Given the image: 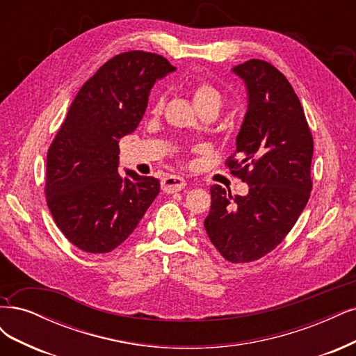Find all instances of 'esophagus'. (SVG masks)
<instances>
[{
	"mask_svg": "<svg viewBox=\"0 0 356 356\" xmlns=\"http://www.w3.org/2000/svg\"><path fill=\"white\" fill-rule=\"evenodd\" d=\"M186 186H187L186 179L177 175H169L162 181V190L165 193H177V191H181L182 188H186Z\"/></svg>",
	"mask_w": 356,
	"mask_h": 356,
	"instance_id": "obj_1",
	"label": "esophagus"
}]
</instances>
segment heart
I'll return each instance as SVG.
<instances>
[{
  "instance_id": "b5f03b06",
  "label": "heart",
  "mask_w": 356,
  "mask_h": 356,
  "mask_svg": "<svg viewBox=\"0 0 356 356\" xmlns=\"http://www.w3.org/2000/svg\"><path fill=\"white\" fill-rule=\"evenodd\" d=\"M191 99L195 108L206 104H218L220 107V103H222V95H220V92L207 82H199L194 85L191 90ZM161 106H162V102L157 100L154 104V110H159Z\"/></svg>"
}]
</instances>
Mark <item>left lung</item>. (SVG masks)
Returning <instances> with one entry per match:
<instances>
[{
	"mask_svg": "<svg viewBox=\"0 0 356 356\" xmlns=\"http://www.w3.org/2000/svg\"><path fill=\"white\" fill-rule=\"evenodd\" d=\"M231 72L246 83L248 112L236 138L238 159L227 165L249 193L231 195L212 186L204 229L227 261L241 264L275 249L296 224L312 190L314 140L283 73L256 58Z\"/></svg>",
	"mask_w": 356,
	"mask_h": 356,
	"instance_id": "obj_1",
	"label": "left lung"
}]
</instances>
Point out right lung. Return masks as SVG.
I'll return each instance as SVG.
<instances>
[{"label":"right lung","mask_w":356,"mask_h":356,"mask_svg":"<svg viewBox=\"0 0 356 356\" xmlns=\"http://www.w3.org/2000/svg\"><path fill=\"white\" fill-rule=\"evenodd\" d=\"M153 53L115 56L82 85L47 154L45 195L57 227L88 253H108L137 228L161 182L118 174L119 140L141 122L156 81L175 72Z\"/></svg>","instance_id":"add662e5"}]
</instances>
